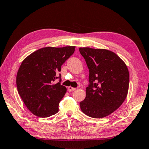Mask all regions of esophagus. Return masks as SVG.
Segmentation results:
<instances>
[{
    "instance_id": "esophagus-1",
    "label": "esophagus",
    "mask_w": 149,
    "mask_h": 149,
    "mask_svg": "<svg viewBox=\"0 0 149 149\" xmlns=\"http://www.w3.org/2000/svg\"><path fill=\"white\" fill-rule=\"evenodd\" d=\"M68 91H69L70 92L74 91H75V88H74V87H71V86L68 87Z\"/></svg>"
}]
</instances>
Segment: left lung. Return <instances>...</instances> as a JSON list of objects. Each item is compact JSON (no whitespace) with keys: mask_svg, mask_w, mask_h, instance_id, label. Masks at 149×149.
I'll return each instance as SVG.
<instances>
[{"mask_svg":"<svg viewBox=\"0 0 149 149\" xmlns=\"http://www.w3.org/2000/svg\"><path fill=\"white\" fill-rule=\"evenodd\" d=\"M89 70L90 85L80 102L88 116L102 118L117 110L127 97L130 74L125 63L111 50L79 48Z\"/></svg>","mask_w":149,"mask_h":149,"instance_id":"8db88e82","label":"left lung"}]
</instances>
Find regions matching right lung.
Listing matches in <instances>:
<instances>
[{
  "label": "right lung",
  "mask_w": 149,
  "mask_h": 149,
  "mask_svg": "<svg viewBox=\"0 0 149 149\" xmlns=\"http://www.w3.org/2000/svg\"><path fill=\"white\" fill-rule=\"evenodd\" d=\"M75 48L44 47L22 61L16 75L17 89L33 114L47 118L58 112L59 103L67 89L60 82L53 81L58 78L56 74L61 70V65L74 54Z\"/></svg>",
  "instance_id": "obj_1"
}]
</instances>
